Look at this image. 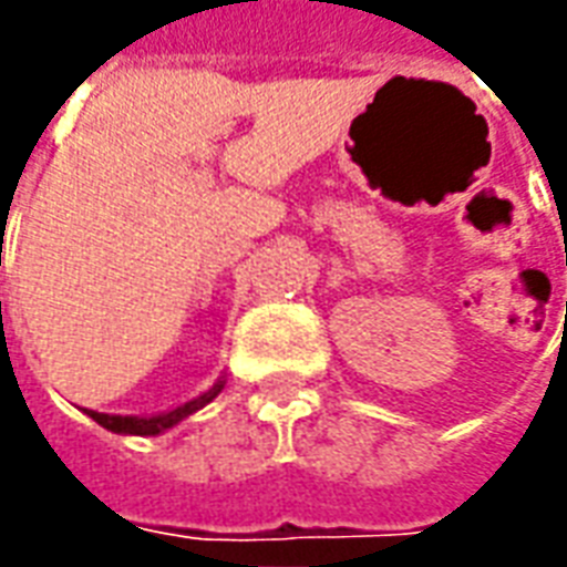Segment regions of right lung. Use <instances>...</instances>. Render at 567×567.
<instances>
[{
	"mask_svg": "<svg viewBox=\"0 0 567 567\" xmlns=\"http://www.w3.org/2000/svg\"><path fill=\"white\" fill-rule=\"evenodd\" d=\"M224 382L227 380L221 377V380L212 385L209 392H203L199 398H194V401L175 406V410H169V413H161V416H109V413H96V410H87V416H91L96 425L115 431V434H140V437H151V434H163L166 427L178 425L182 419L194 416L197 410H203L209 401H215L218 392L224 389Z\"/></svg>",
	"mask_w": 567,
	"mask_h": 567,
	"instance_id": "add662e5",
	"label": "right lung"
}]
</instances>
